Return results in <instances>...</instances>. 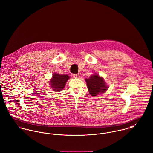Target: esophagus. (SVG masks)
Masks as SVG:
<instances>
[{"instance_id":"obj_1","label":"esophagus","mask_w":153,"mask_h":153,"mask_svg":"<svg viewBox=\"0 0 153 153\" xmlns=\"http://www.w3.org/2000/svg\"><path fill=\"white\" fill-rule=\"evenodd\" d=\"M73 77L76 78V79H79L80 77V75L79 74H73Z\"/></svg>"}]
</instances>
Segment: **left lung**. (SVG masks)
<instances>
[{"instance_id": "obj_1", "label": "left lung", "mask_w": 153, "mask_h": 153, "mask_svg": "<svg viewBox=\"0 0 153 153\" xmlns=\"http://www.w3.org/2000/svg\"><path fill=\"white\" fill-rule=\"evenodd\" d=\"M85 81L89 92L92 96H96L99 94H102L106 92L108 88L103 78L96 74H93L88 79L86 78Z\"/></svg>"}]
</instances>
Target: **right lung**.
I'll return each instance as SVG.
<instances>
[{
	"label": "right lung",
	"instance_id": "obj_1",
	"mask_svg": "<svg viewBox=\"0 0 153 153\" xmlns=\"http://www.w3.org/2000/svg\"><path fill=\"white\" fill-rule=\"evenodd\" d=\"M69 79L70 76L67 74H60L54 73L50 81L51 89L56 92H60L64 88L66 82Z\"/></svg>",
	"mask_w": 153,
	"mask_h": 153
}]
</instances>
